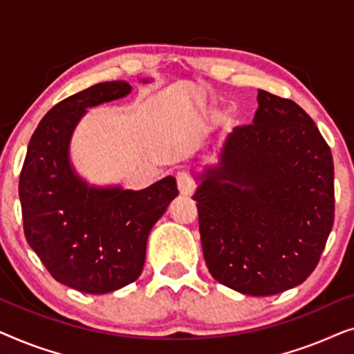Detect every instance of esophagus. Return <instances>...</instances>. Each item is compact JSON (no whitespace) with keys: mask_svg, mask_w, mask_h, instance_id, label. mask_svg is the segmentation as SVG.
<instances>
[{"mask_svg":"<svg viewBox=\"0 0 354 354\" xmlns=\"http://www.w3.org/2000/svg\"><path fill=\"white\" fill-rule=\"evenodd\" d=\"M177 187H178V192L182 193V195H192L193 192H195V182H193L192 176L185 171H180L177 172Z\"/></svg>","mask_w":354,"mask_h":354,"instance_id":"obj_1","label":"esophagus"}]
</instances>
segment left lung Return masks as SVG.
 Segmentation results:
<instances>
[{
	"label": "left lung",
	"mask_w": 354,
	"mask_h": 354,
	"mask_svg": "<svg viewBox=\"0 0 354 354\" xmlns=\"http://www.w3.org/2000/svg\"><path fill=\"white\" fill-rule=\"evenodd\" d=\"M253 124L235 127L193 200L217 282L269 297L306 280L335 216L330 148L306 111L258 91Z\"/></svg>",
	"instance_id": "left-lung-1"
}]
</instances>
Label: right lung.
<instances>
[{
  "label": "right lung",
  "mask_w": 354,
  "mask_h": 354,
  "mask_svg": "<svg viewBox=\"0 0 354 354\" xmlns=\"http://www.w3.org/2000/svg\"><path fill=\"white\" fill-rule=\"evenodd\" d=\"M130 90L127 82H104L53 106L19 178L28 245L57 282L84 293H109L140 277L149 230L178 195L174 177L133 192L88 187L72 171L69 142L85 109Z\"/></svg>",
  "instance_id": "add662e5"
}]
</instances>
